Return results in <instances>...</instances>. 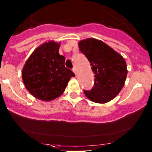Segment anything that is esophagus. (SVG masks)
<instances>
[{
    "instance_id": "esophagus-1",
    "label": "esophagus",
    "mask_w": 152,
    "mask_h": 152,
    "mask_svg": "<svg viewBox=\"0 0 152 152\" xmlns=\"http://www.w3.org/2000/svg\"><path fill=\"white\" fill-rule=\"evenodd\" d=\"M72 71H73V72H74L75 73V74H77V72H76V68H75V67H73V68H72Z\"/></svg>"
}]
</instances>
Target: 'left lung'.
<instances>
[{"instance_id":"left-lung-1","label":"left lung","mask_w":152,"mask_h":152,"mask_svg":"<svg viewBox=\"0 0 152 152\" xmlns=\"http://www.w3.org/2000/svg\"><path fill=\"white\" fill-rule=\"evenodd\" d=\"M94 74V84L90 91L84 90L93 102L105 104L113 99L124 86L128 70L125 59L102 41L89 38L79 42Z\"/></svg>"}]
</instances>
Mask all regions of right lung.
Segmentation results:
<instances>
[{
    "mask_svg": "<svg viewBox=\"0 0 152 152\" xmlns=\"http://www.w3.org/2000/svg\"><path fill=\"white\" fill-rule=\"evenodd\" d=\"M61 44L50 41L33 51L22 69L26 89L35 98L49 102L64 92L75 74L65 67V57L60 55Z\"/></svg>",
    "mask_w": 152,
    "mask_h": 152,
    "instance_id": "obj_1",
    "label": "right lung"
}]
</instances>
